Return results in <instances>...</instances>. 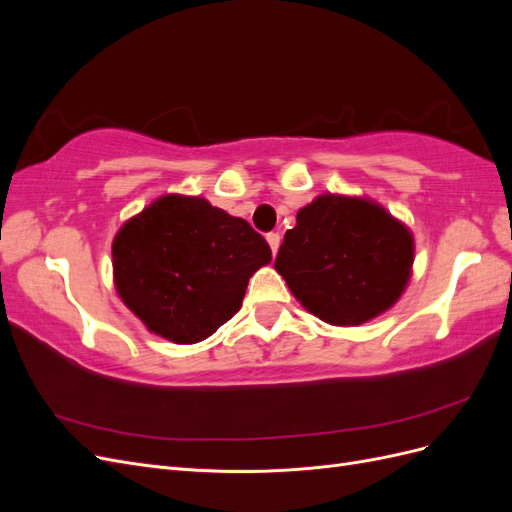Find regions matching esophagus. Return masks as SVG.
<instances>
[{"instance_id":"esophagus-1","label":"esophagus","mask_w":512,"mask_h":512,"mask_svg":"<svg viewBox=\"0 0 512 512\" xmlns=\"http://www.w3.org/2000/svg\"><path fill=\"white\" fill-rule=\"evenodd\" d=\"M267 243H269L271 252H273V256H275V254H277V250H280V243H282L280 232H269V235H267Z\"/></svg>"}]
</instances>
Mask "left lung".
Masks as SVG:
<instances>
[{"label":"left lung","instance_id":"left-lung-1","mask_svg":"<svg viewBox=\"0 0 512 512\" xmlns=\"http://www.w3.org/2000/svg\"><path fill=\"white\" fill-rule=\"evenodd\" d=\"M412 262L414 237L404 222L376 200L327 192L299 209L275 271L309 314L356 327L399 301Z\"/></svg>","mask_w":512,"mask_h":512}]
</instances>
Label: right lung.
Here are the masks:
<instances>
[{
  "label": "right lung",
  "mask_w": 512,
  "mask_h": 512,
  "mask_svg": "<svg viewBox=\"0 0 512 512\" xmlns=\"http://www.w3.org/2000/svg\"><path fill=\"white\" fill-rule=\"evenodd\" d=\"M271 247L241 218L203 196L164 194L113 239L119 299L173 344H196L235 316Z\"/></svg>",
  "instance_id": "right-lung-1"
}]
</instances>
